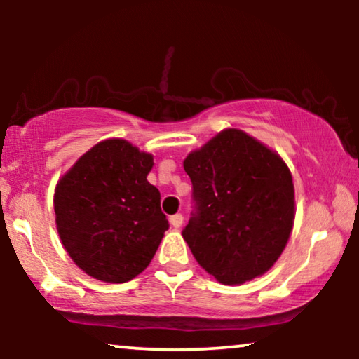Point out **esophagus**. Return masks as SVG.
<instances>
[{
  "instance_id": "obj_1",
  "label": "esophagus",
  "mask_w": 359,
  "mask_h": 359,
  "mask_svg": "<svg viewBox=\"0 0 359 359\" xmlns=\"http://www.w3.org/2000/svg\"><path fill=\"white\" fill-rule=\"evenodd\" d=\"M183 220H184L183 215H181V214H175V215H171V217H170V224L173 225L175 229H180L181 225H183Z\"/></svg>"
}]
</instances>
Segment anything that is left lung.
I'll use <instances>...</instances> for the list:
<instances>
[{
  "mask_svg": "<svg viewBox=\"0 0 359 359\" xmlns=\"http://www.w3.org/2000/svg\"><path fill=\"white\" fill-rule=\"evenodd\" d=\"M194 210L183 237L222 284H242L273 266L294 222V184L281 156L227 129L184 160Z\"/></svg>",
  "mask_w": 359,
  "mask_h": 359,
  "instance_id": "left-lung-1",
  "label": "left lung"
}]
</instances>
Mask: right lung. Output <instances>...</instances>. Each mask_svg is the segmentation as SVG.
<instances>
[{
  "label": "right lung",
  "mask_w": 359,
  "mask_h": 359,
  "mask_svg": "<svg viewBox=\"0 0 359 359\" xmlns=\"http://www.w3.org/2000/svg\"><path fill=\"white\" fill-rule=\"evenodd\" d=\"M151 166V155L111 139L86 151L57 184L58 235L90 276L127 283L154 258L170 224L160 191L147 181Z\"/></svg>",
  "instance_id": "obj_1"
}]
</instances>
